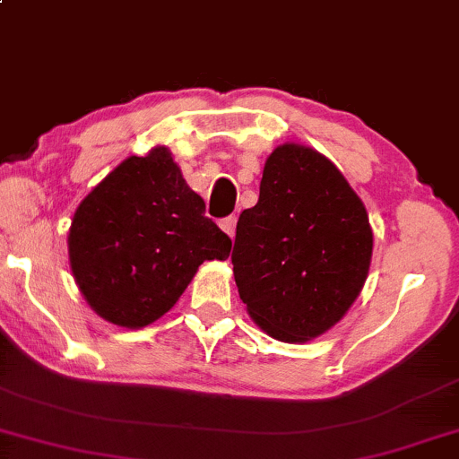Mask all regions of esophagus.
<instances>
[{
	"mask_svg": "<svg viewBox=\"0 0 459 459\" xmlns=\"http://www.w3.org/2000/svg\"><path fill=\"white\" fill-rule=\"evenodd\" d=\"M220 226H222V230L229 237H235V226H237V218L235 216H229L224 218L222 222H220Z\"/></svg>",
	"mask_w": 459,
	"mask_h": 459,
	"instance_id": "34e87169",
	"label": "esophagus"
}]
</instances>
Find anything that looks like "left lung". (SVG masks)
<instances>
[{"label": "left lung", "mask_w": 459, "mask_h": 459, "mask_svg": "<svg viewBox=\"0 0 459 459\" xmlns=\"http://www.w3.org/2000/svg\"><path fill=\"white\" fill-rule=\"evenodd\" d=\"M371 254L368 210L340 169L313 146L279 144L230 255L255 325L287 344L319 338L359 298Z\"/></svg>", "instance_id": "left-lung-1"}]
</instances>
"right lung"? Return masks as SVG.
Listing matches in <instances>:
<instances>
[{
    "label": "right lung",
    "mask_w": 459,
    "mask_h": 459,
    "mask_svg": "<svg viewBox=\"0 0 459 459\" xmlns=\"http://www.w3.org/2000/svg\"><path fill=\"white\" fill-rule=\"evenodd\" d=\"M69 262L91 310L140 329L178 302L205 260H226L229 235L205 218L168 146L127 157L73 216Z\"/></svg>",
    "instance_id": "right-lung-1"
}]
</instances>
